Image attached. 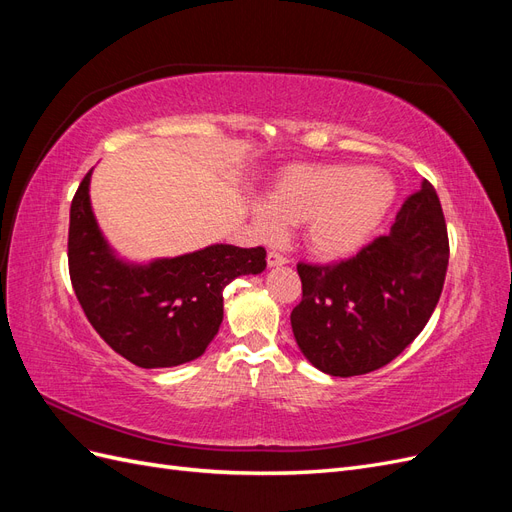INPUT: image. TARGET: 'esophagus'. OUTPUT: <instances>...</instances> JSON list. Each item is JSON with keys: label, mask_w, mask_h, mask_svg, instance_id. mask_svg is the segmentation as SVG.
I'll return each instance as SVG.
<instances>
[{"label": "esophagus", "mask_w": 512, "mask_h": 512, "mask_svg": "<svg viewBox=\"0 0 512 512\" xmlns=\"http://www.w3.org/2000/svg\"><path fill=\"white\" fill-rule=\"evenodd\" d=\"M286 258L282 256V254H277V252H269L267 254V265L269 267H282V265H286Z\"/></svg>", "instance_id": "obj_1"}]
</instances>
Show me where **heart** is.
<instances>
[{"instance_id":"b5f03b06","label":"heart","mask_w":512,"mask_h":512,"mask_svg":"<svg viewBox=\"0 0 512 512\" xmlns=\"http://www.w3.org/2000/svg\"><path fill=\"white\" fill-rule=\"evenodd\" d=\"M395 200V183L378 168L297 164L286 168L252 205L265 241L284 237V224H303V243L320 260L356 254L374 235Z\"/></svg>"}]
</instances>
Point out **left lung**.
Listing matches in <instances>:
<instances>
[{"label": "left lung", "mask_w": 512, "mask_h": 512, "mask_svg": "<svg viewBox=\"0 0 512 512\" xmlns=\"http://www.w3.org/2000/svg\"><path fill=\"white\" fill-rule=\"evenodd\" d=\"M448 267L440 198L429 181L399 209L386 237L337 265L297 271L303 299L290 324L305 359L350 378L391 363L425 329Z\"/></svg>", "instance_id": "left-lung-1"}]
</instances>
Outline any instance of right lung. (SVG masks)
Segmentation results:
<instances>
[{
	"mask_svg": "<svg viewBox=\"0 0 512 512\" xmlns=\"http://www.w3.org/2000/svg\"><path fill=\"white\" fill-rule=\"evenodd\" d=\"M89 170L70 207V280L87 320L130 363L156 369L198 359L218 335L224 288L267 267L265 247L207 245L175 258L123 260L104 239L89 198Z\"/></svg>",
	"mask_w": 512,
	"mask_h": 512,
	"instance_id": "1",
	"label": "right lung"
}]
</instances>
